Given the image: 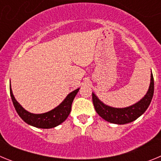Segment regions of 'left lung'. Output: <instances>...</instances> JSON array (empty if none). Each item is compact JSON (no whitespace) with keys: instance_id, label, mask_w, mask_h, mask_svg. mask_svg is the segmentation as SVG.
I'll return each instance as SVG.
<instances>
[{"instance_id":"obj_1","label":"left lung","mask_w":161,"mask_h":161,"mask_svg":"<svg viewBox=\"0 0 161 161\" xmlns=\"http://www.w3.org/2000/svg\"><path fill=\"white\" fill-rule=\"evenodd\" d=\"M154 93V79L151 74V82L147 93L137 103L125 108H114L106 106L98 99L97 97L92 93L93 102L97 113L99 116L109 123L114 124H126L131 123L139 116H141L148 108Z\"/></svg>"}]
</instances>
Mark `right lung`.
Here are the masks:
<instances>
[{
    "label": "right lung",
    "mask_w": 161,
    "mask_h": 161,
    "mask_svg": "<svg viewBox=\"0 0 161 161\" xmlns=\"http://www.w3.org/2000/svg\"><path fill=\"white\" fill-rule=\"evenodd\" d=\"M79 89H77L76 90L72 91V93H69L57 107L52 109L51 111L37 114L30 113L27 110H25L17 102L14 94H13L11 85H9V91H10V96L12 98L13 104H14L17 113L21 117V119L27 124L38 127V128L43 129L53 128V127L59 126V124H61L66 120L71 112L72 102H73L76 95L77 94Z\"/></svg>",
    "instance_id": "1"
}]
</instances>
